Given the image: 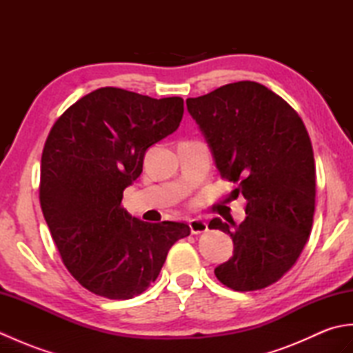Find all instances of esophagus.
Returning <instances> with one entry per match:
<instances>
[{
	"label": "esophagus",
	"instance_id": "1",
	"mask_svg": "<svg viewBox=\"0 0 353 353\" xmlns=\"http://www.w3.org/2000/svg\"><path fill=\"white\" fill-rule=\"evenodd\" d=\"M190 229H191V234H194V235L205 234V232H208V224H206V221L200 220V219H192V220H190Z\"/></svg>",
	"mask_w": 353,
	"mask_h": 353
}]
</instances>
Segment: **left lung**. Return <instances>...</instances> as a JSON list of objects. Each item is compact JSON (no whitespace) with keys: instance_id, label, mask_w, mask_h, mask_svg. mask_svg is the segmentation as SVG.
<instances>
[{"instance_id":"8db88e82","label":"left lung","mask_w":353,"mask_h":353,"mask_svg":"<svg viewBox=\"0 0 353 353\" xmlns=\"http://www.w3.org/2000/svg\"><path fill=\"white\" fill-rule=\"evenodd\" d=\"M220 176L247 200L241 224L214 219L234 256L215 268L223 285L256 291L290 272L308 241L316 211V163L310 134L282 97L256 81H236L186 100Z\"/></svg>"}]
</instances>
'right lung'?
Segmentation results:
<instances>
[{
  "mask_svg": "<svg viewBox=\"0 0 353 353\" xmlns=\"http://www.w3.org/2000/svg\"><path fill=\"white\" fill-rule=\"evenodd\" d=\"M181 97L156 100L119 88L81 97L52 124L41 159L39 200L62 262L81 287L125 301L161 273L186 223H145L123 208L150 145L174 132Z\"/></svg>",
  "mask_w": 353,
  "mask_h": 353,
  "instance_id": "add662e5",
  "label": "right lung"
}]
</instances>
